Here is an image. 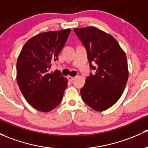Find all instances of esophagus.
<instances>
[{"label":"esophagus","instance_id":"34e87169","mask_svg":"<svg viewBox=\"0 0 148 148\" xmlns=\"http://www.w3.org/2000/svg\"><path fill=\"white\" fill-rule=\"evenodd\" d=\"M67 79H68V80L70 81V82H72V81L74 80L75 77H70V76H68Z\"/></svg>","mask_w":148,"mask_h":148}]
</instances>
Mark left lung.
<instances>
[{
	"mask_svg": "<svg viewBox=\"0 0 148 148\" xmlns=\"http://www.w3.org/2000/svg\"><path fill=\"white\" fill-rule=\"evenodd\" d=\"M74 30L86 48L90 69L96 71L81 88L82 99L95 111H105L118 101L126 86V56L114 37L101 29L87 27Z\"/></svg>",
	"mask_w": 148,
	"mask_h": 148,
	"instance_id": "8db88e82",
	"label": "left lung"
}]
</instances>
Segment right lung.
<instances>
[{"mask_svg": "<svg viewBox=\"0 0 148 148\" xmlns=\"http://www.w3.org/2000/svg\"><path fill=\"white\" fill-rule=\"evenodd\" d=\"M71 29L43 32L25 44L17 61V82L25 99L37 111L49 112L63 98L67 79L60 71L50 72Z\"/></svg>", "mask_w": 148, "mask_h": 148, "instance_id": "right-lung-1", "label": "right lung"}]
</instances>
